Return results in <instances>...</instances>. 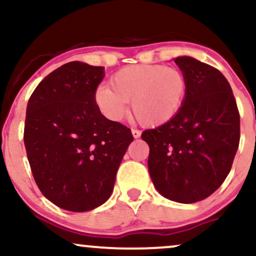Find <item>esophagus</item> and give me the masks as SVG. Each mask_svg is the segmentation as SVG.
Masks as SVG:
<instances>
[{
    "instance_id": "esophagus-1",
    "label": "esophagus",
    "mask_w": 256,
    "mask_h": 256,
    "mask_svg": "<svg viewBox=\"0 0 256 256\" xmlns=\"http://www.w3.org/2000/svg\"><path fill=\"white\" fill-rule=\"evenodd\" d=\"M132 136L134 138H140V130H136V128H132Z\"/></svg>"
}]
</instances>
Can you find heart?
<instances>
[{"mask_svg":"<svg viewBox=\"0 0 256 256\" xmlns=\"http://www.w3.org/2000/svg\"><path fill=\"white\" fill-rule=\"evenodd\" d=\"M110 85L101 84L94 94L98 110L118 122L128 110L140 124L158 126L174 118L184 104L186 77L177 67L164 64H134L119 70Z\"/></svg>","mask_w":256,"mask_h":256,"instance_id":"obj_1","label":"heart"}]
</instances>
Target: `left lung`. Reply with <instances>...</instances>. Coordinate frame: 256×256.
<instances>
[{"label":"left lung","mask_w":256,"mask_h":256,"mask_svg":"<svg viewBox=\"0 0 256 256\" xmlns=\"http://www.w3.org/2000/svg\"><path fill=\"white\" fill-rule=\"evenodd\" d=\"M188 80L174 118L146 130L148 170L158 192L180 204L207 198L230 172L240 144V112L222 73L190 56L174 58Z\"/></svg>","instance_id":"8db88e82"}]
</instances>
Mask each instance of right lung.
Listing matches in <instances>:
<instances>
[{"label": "right lung", "instance_id": "add662e5", "mask_svg": "<svg viewBox=\"0 0 256 256\" xmlns=\"http://www.w3.org/2000/svg\"><path fill=\"white\" fill-rule=\"evenodd\" d=\"M102 66L72 61L37 85L26 108L24 143L34 182L49 201L86 212L110 198L131 130L101 114L94 94Z\"/></svg>", "mask_w": 256, "mask_h": 256}]
</instances>
